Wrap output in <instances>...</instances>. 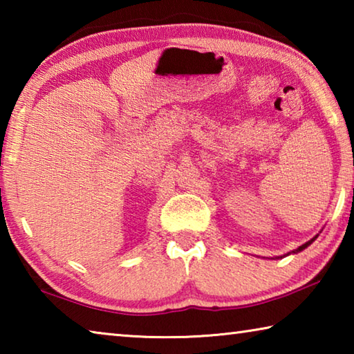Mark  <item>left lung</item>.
Here are the masks:
<instances>
[{
    "label": "left lung",
    "instance_id": "8db88e82",
    "mask_svg": "<svg viewBox=\"0 0 354 354\" xmlns=\"http://www.w3.org/2000/svg\"><path fill=\"white\" fill-rule=\"evenodd\" d=\"M315 239H317V236H315L314 239H310V241H309V242H306V243H304V245H301V247H298V248H297L295 251H292V253H298V251H303L304 248H306V247H309V245H310V243H313V242L315 241Z\"/></svg>",
    "mask_w": 354,
    "mask_h": 354
}]
</instances>
